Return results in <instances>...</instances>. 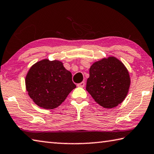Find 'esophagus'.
Returning a JSON list of instances; mask_svg holds the SVG:
<instances>
[{"instance_id": "obj_1", "label": "esophagus", "mask_w": 154, "mask_h": 154, "mask_svg": "<svg viewBox=\"0 0 154 154\" xmlns=\"http://www.w3.org/2000/svg\"><path fill=\"white\" fill-rule=\"evenodd\" d=\"M85 82H81V83H78V84H77V86H78V87H82V88H83V87L85 86Z\"/></svg>"}]
</instances>
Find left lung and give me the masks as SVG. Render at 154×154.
<instances>
[{
    "instance_id": "1",
    "label": "left lung",
    "mask_w": 154,
    "mask_h": 154,
    "mask_svg": "<svg viewBox=\"0 0 154 154\" xmlns=\"http://www.w3.org/2000/svg\"><path fill=\"white\" fill-rule=\"evenodd\" d=\"M130 79L124 64L115 57L96 62L90 69L86 90L105 108H113L124 100Z\"/></svg>"
}]
</instances>
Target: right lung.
Masks as SVG:
<instances>
[{"instance_id":"obj_1","label":"right lung","mask_w":154,"mask_h":154,"mask_svg":"<svg viewBox=\"0 0 154 154\" xmlns=\"http://www.w3.org/2000/svg\"><path fill=\"white\" fill-rule=\"evenodd\" d=\"M28 95L38 106L53 109L60 106L76 88L71 72L61 62L45 59L30 68L26 77Z\"/></svg>"}]
</instances>
